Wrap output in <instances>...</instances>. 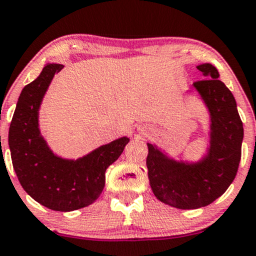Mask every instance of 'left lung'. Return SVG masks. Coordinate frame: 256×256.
Masks as SVG:
<instances>
[{"mask_svg":"<svg viewBox=\"0 0 256 256\" xmlns=\"http://www.w3.org/2000/svg\"><path fill=\"white\" fill-rule=\"evenodd\" d=\"M196 68L208 78L193 84L210 114L206 154L196 162L176 161L156 144L146 143L148 176L154 194L182 210L210 205L226 192L236 176L243 140L236 100L218 80V70L210 63Z\"/></svg>","mask_w":256,"mask_h":256,"instance_id":"left-lung-1","label":"left lung"}]
</instances>
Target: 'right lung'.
Returning <instances> with one entry per match:
<instances>
[{"label": "right lung", "mask_w": 256, "mask_h": 256, "mask_svg": "<svg viewBox=\"0 0 256 256\" xmlns=\"http://www.w3.org/2000/svg\"><path fill=\"white\" fill-rule=\"evenodd\" d=\"M63 64L48 63L21 92L9 128L12 162L22 188L39 204L69 212L93 204L104 187L106 169L116 162L130 138L122 137L78 160L50 149L39 128V110L54 74Z\"/></svg>", "instance_id": "obj_1"}]
</instances>
